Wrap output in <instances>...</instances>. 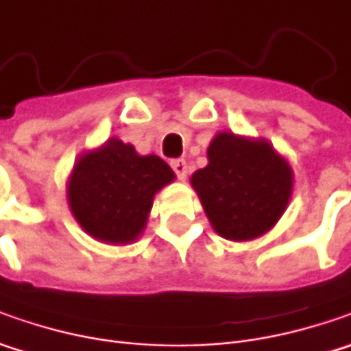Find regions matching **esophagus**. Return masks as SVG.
Listing matches in <instances>:
<instances>
[{
    "label": "esophagus",
    "instance_id": "34e87169",
    "mask_svg": "<svg viewBox=\"0 0 351 351\" xmlns=\"http://www.w3.org/2000/svg\"><path fill=\"white\" fill-rule=\"evenodd\" d=\"M169 166L173 169V173L178 176V180H185V176H187V162L185 160H171Z\"/></svg>",
    "mask_w": 351,
    "mask_h": 351
}]
</instances>
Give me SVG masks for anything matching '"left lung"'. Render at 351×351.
<instances>
[{
    "instance_id": "left-lung-1",
    "label": "left lung",
    "mask_w": 351,
    "mask_h": 351,
    "mask_svg": "<svg viewBox=\"0 0 351 351\" xmlns=\"http://www.w3.org/2000/svg\"><path fill=\"white\" fill-rule=\"evenodd\" d=\"M209 166L191 183L213 228L228 240L267 232L287 207L293 185L289 164L265 141L221 132L210 142Z\"/></svg>"
}]
</instances>
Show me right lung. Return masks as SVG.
Listing matches in <instances>:
<instances>
[{"instance_id": "1", "label": "right lung", "mask_w": 351, "mask_h": 351, "mask_svg": "<svg viewBox=\"0 0 351 351\" xmlns=\"http://www.w3.org/2000/svg\"><path fill=\"white\" fill-rule=\"evenodd\" d=\"M173 171L158 156H138L111 138L75 164L68 199L82 228L101 242L125 244L141 234L158 189Z\"/></svg>"}]
</instances>
